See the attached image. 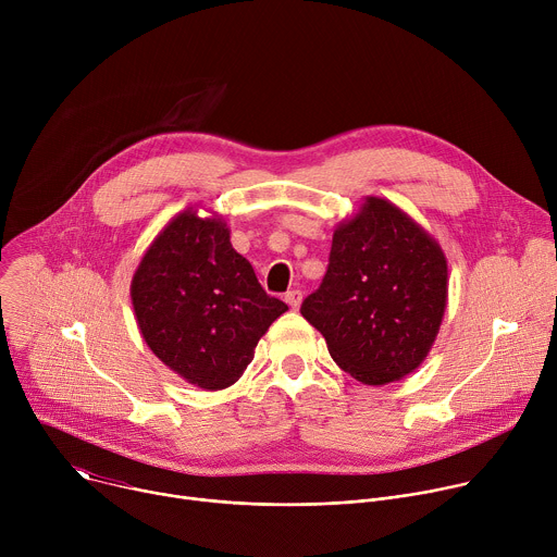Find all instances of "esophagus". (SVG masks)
<instances>
[{
  "label": "esophagus",
  "mask_w": 557,
  "mask_h": 557,
  "mask_svg": "<svg viewBox=\"0 0 557 557\" xmlns=\"http://www.w3.org/2000/svg\"><path fill=\"white\" fill-rule=\"evenodd\" d=\"M284 301H286L290 308H299V304H301V290H288V293L284 295Z\"/></svg>",
  "instance_id": "1"
}]
</instances>
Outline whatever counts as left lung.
<instances>
[{"label": "left lung", "mask_w": 557, "mask_h": 557, "mask_svg": "<svg viewBox=\"0 0 557 557\" xmlns=\"http://www.w3.org/2000/svg\"><path fill=\"white\" fill-rule=\"evenodd\" d=\"M447 286V258L434 237L401 207L366 196L337 224L329 271L301 314L342 370L366 385H385L430 355Z\"/></svg>", "instance_id": "1"}]
</instances>
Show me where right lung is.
<instances>
[{"label": "right lung", "mask_w": 557, "mask_h": 557, "mask_svg": "<svg viewBox=\"0 0 557 557\" xmlns=\"http://www.w3.org/2000/svg\"><path fill=\"white\" fill-rule=\"evenodd\" d=\"M129 295L149 350L176 376L209 392L243 376L260 337L288 310L231 247L226 220L194 207L158 231Z\"/></svg>", "instance_id": "1"}]
</instances>
